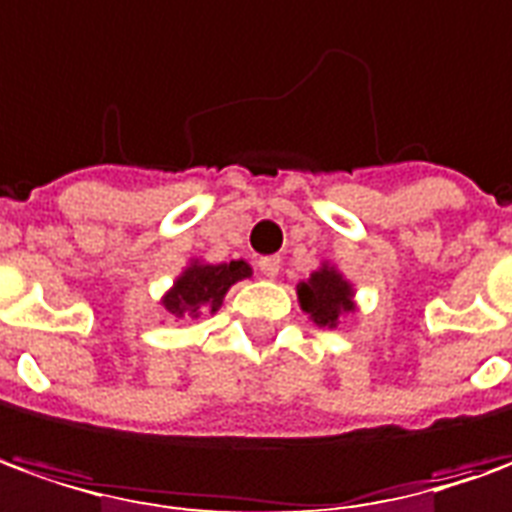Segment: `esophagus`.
Segmentation results:
<instances>
[{
  "label": "esophagus",
  "instance_id": "obj_1",
  "mask_svg": "<svg viewBox=\"0 0 512 512\" xmlns=\"http://www.w3.org/2000/svg\"><path fill=\"white\" fill-rule=\"evenodd\" d=\"M259 270H262V276L276 278L278 270H281V259L278 256H262L259 259Z\"/></svg>",
  "mask_w": 512,
  "mask_h": 512
}]
</instances>
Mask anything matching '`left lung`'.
<instances>
[{"label": "left lung", "instance_id": "1", "mask_svg": "<svg viewBox=\"0 0 512 512\" xmlns=\"http://www.w3.org/2000/svg\"><path fill=\"white\" fill-rule=\"evenodd\" d=\"M354 290L334 267L323 264L317 273H312L309 281L298 284V301L306 315L315 320L317 326L334 329L340 317L354 312Z\"/></svg>", "mask_w": 512, "mask_h": 512}]
</instances>
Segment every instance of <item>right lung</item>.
<instances>
[{
    "mask_svg": "<svg viewBox=\"0 0 512 512\" xmlns=\"http://www.w3.org/2000/svg\"><path fill=\"white\" fill-rule=\"evenodd\" d=\"M250 276L248 262L228 264H200L183 270V276L175 281V287L164 295V309L175 320H197L220 309L222 298L231 284Z\"/></svg>",
    "mask_w": 512,
    "mask_h": 512,
    "instance_id": "right-lung-1",
    "label": "right lung"
}]
</instances>
